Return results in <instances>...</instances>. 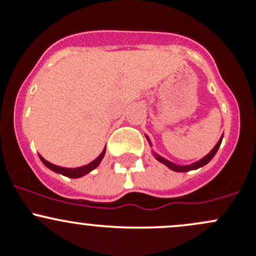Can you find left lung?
I'll list each match as a JSON object with an SVG mask.
<instances>
[{
    "label": "left lung",
    "mask_w": 256,
    "mask_h": 256,
    "mask_svg": "<svg viewBox=\"0 0 256 256\" xmlns=\"http://www.w3.org/2000/svg\"><path fill=\"white\" fill-rule=\"evenodd\" d=\"M222 138H223V137H220V141L217 142L216 146L214 147V150H212L211 152L208 153V154L205 156V157H204L202 160H198V162H195V163L190 164V166H176V164H174V163L169 162V160H164L163 157H160V156L157 154V153H154V157L157 158V160H160V163L166 164V166H168L169 169H172V170H174V172H189V170H192V169H198V168H200V166H205V164L208 163L210 160H211L212 158H214V156L216 154L217 150H218L220 146V142H222Z\"/></svg>",
    "instance_id": "8db88e82"
}]
</instances>
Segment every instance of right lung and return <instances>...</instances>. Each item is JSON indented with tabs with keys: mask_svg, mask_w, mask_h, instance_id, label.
<instances>
[{
	"mask_svg": "<svg viewBox=\"0 0 256 256\" xmlns=\"http://www.w3.org/2000/svg\"><path fill=\"white\" fill-rule=\"evenodd\" d=\"M104 154H106V148L103 150V152L99 154V157L96 158V160H94L93 162L87 164V166H80V168H62V166H55V164L48 162V160H45L44 158L42 157V156H39V157H40V160H42V162L44 163L45 166H48V168L51 169V170L56 172V173H60V174H62V176H66L68 178H80V176H86L87 173H90V172H92L93 169H96V166L100 164L102 160H103V157H104Z\"/></svg>",
	"mask_w": 256,
	"mask_h": 256,
	"instance_id": "obj_1",
	"label": "right lung"
}]
</instances>
